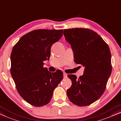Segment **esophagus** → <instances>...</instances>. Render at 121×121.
<instances>
[{
  "label": "esophagus",
  "mask_w": 121,
  "mask_h": 121,
  "mask_svg": "<svg viewBox=\"0 0 121 121\" xmlns=\"http://www.w3.org/2000/svg\"><path fill=\"white\" fill-rule=\"evenodd\" d=\"M67 75H68L67 73H63V76H64V78H67V77H68Z\"/></svg>",
  "instance_id": "1"
}]
</instances>
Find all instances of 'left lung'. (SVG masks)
<instances>
[{"instance_id":"8db88e82","label":"left lung","mask_w":121,"mask_h":121,"mask_svg":"<svg viewBox=\"0 0 121 121\" xmlns=\"http://www.w3.org/2000/svg\"><path fill=\"white\" fill-rule=\"evenodd\" d=\"M63 34L73 51L74 62L85 68L79 78L68 75L72 85L66 94L73 104L89 105L102 95L111 73L109 47L100 36L88 28L64 29Z\"/></svg>"}]
</instances>
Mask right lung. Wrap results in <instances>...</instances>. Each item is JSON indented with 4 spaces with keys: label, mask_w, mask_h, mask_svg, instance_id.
<instances>
[{
    "label": "right lung",
    "mask_w": 121,
    "mask_h": 121,
    "mask_svg": "<svg viewBox=\"0 0 121 121\" xmlns=\"http://www.w3.org/2000/svg\"><path fill=\"white\" fill-rule=\"evenodd\" d=\"M63 35V29H37L22 36L11 54V76L18 93L36 107L48 104L56 87L63 78L60 70L51 73L43 68L51 48Z\"/></svg>",
    "instance_id": "add662e5"
}]
</instances>
